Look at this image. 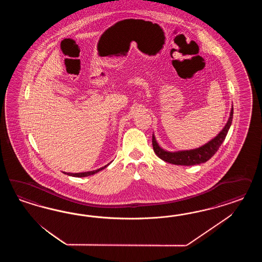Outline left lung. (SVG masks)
Here are the masks:
<instances>
[{
	"instance_id": "8db88e82",
	"label": "left lung",
	"mask_w": 262,
	"mask_h": 262,
	"mask_svg": "<svg viewBox=\"0 0 262 262\" xmlns=\"http://www.w3.org/2000/svg\"><path fill=\"white\" fill-rule=\"evenodd\" d=\"M232 116H233V108H231L230 118L225 127L223 128L222 132H220V134L217 135L214 139L206 143V145L200 147L198 149L190 150V151H177V152L164 151L159 147V144L156 141L155 136H152L151 142H152L154 151L157 154L159 159L174 165L191 166V165L204 163L208 159H211L215 152L220 148L221 144L225 140L227 134L230 129V125L232 122Z\"/></svg>"
}]
</instances>
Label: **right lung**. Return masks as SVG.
Returning <instances> with one entry per match:
<instances>
[{"label": "right lung", "mask_w": 262, "mask_h": 262, "mask_svg": "<svg viewBox=\"0 0 262 262\" xmlns=\"http://www.w3.org/2000/svg\"><path fill=\"white\" fill-rule=\"evenodd\" d=\"M108 165V164H107ZM106 165V166H107ZM102 167V168H100V169H97L95 171H91V172H85V173H77V174H72V173H68L67 174H69V176H72V177H79V178H81V177H88V176H91V174H94L97 172H99V171H101V170H103L104 169L105 167Z\"/></svg>", "instance_id": "obj_1"}]
</instances>
